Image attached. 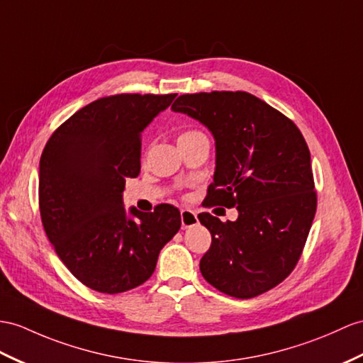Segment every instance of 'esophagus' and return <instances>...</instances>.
Wrapping results in <instances>:
<instances>
[{"mask_svg": "<svg viewBox=\"0 0 363 363\" xmlns=\"http://www.w3.org/2000/svg\"><path fill=\"white\" fill-rule=\"evenodd\" d=\"M180 216H182V226L186 229L191 226H196L199 223V218L197 214L191 209H182L180 211Z\"/></svg>", "mask_w": 363, "mask_h": 363, "instance_id": "1", "label": "esophagus"}]
</instances>
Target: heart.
I'll use <instances>...</instances> for the list:
<instances>
[{"instance_id": "heart-1", "label": "heart", "mask_w": 363, "mask_h": 363, "mask_svg": "<svg viewBox=\"0 0 363 363\" xmlns=\"http://www.w3.org/2000/svg\"><path fill=\"white\" fill-rule=\"evenodd\" d=\"M199 135H205V134H203V132H200V130H197V129H188V130L182 132L180 137H179V141L191 140V138H196V137H199Z\"/></svg>"}]
</instances>
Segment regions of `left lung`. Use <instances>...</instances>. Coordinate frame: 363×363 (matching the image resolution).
<instances>
[{"label":"left lung","mask_w":363,"mask_h":363,"mask_svg":"<svg viewBox=\"0 0 363 363\" xmlns=\"http://www.w3.org/2000/svg\"><path fill=\"white\" fill-rule=\"evenodd\" d=\"M172 111L216 138L208 208H237L235 222L201 212L212 237L201 276L220 293L252 298L284 281L302 255L317 209L311 155L286 115L243 91L180 95Z\"/></svg>","instance_id":"obj_1"}]
</instances>
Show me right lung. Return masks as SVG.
Instances as JSON below:
<instances>
[{
    "mask_svg": "<svg viewBox=\"0 0 363 363\" xmlns=\"http://www.w3.org/2000/svg\"><path fill=\"white\" fill-rule=\"evenodd\" d=\"M177 94H117L89 103L48 140L40 158L43 228L66 268L104 294L134 289L152 276L158 254L179 233L167 203L126 217L121 194L140 174L141 132Z\"/></svg>",
    "mask_w": 363,
    "mask_h": 363,
    "instance_id": "obj_1",
    "label": "right lung"
}]
</instances>
